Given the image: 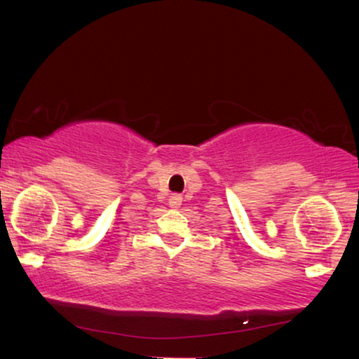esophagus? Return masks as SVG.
Listing matches in <instances>:
<instances>
[{
    "mask_svg": "<svg viewBox=\"0 0 359 359\" xmlns=\"http://www.w3.org/2000/svg\"><path fill=\"white\" fill-rule=\"evenodd\" d=\"M180 204H182V196H179V194H174V196H170V201H168V205L170 208H180Z\"/></svg>",
    "mask_w": 359,
    "mask_h": 359,
    "instance_id": "34e87169",
    "label": "esophagus"
}]
</instances>
